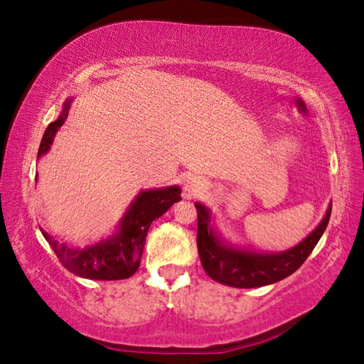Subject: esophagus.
<instances>
[{
	"instance_id": "esophagus-1",
	"label": "esophagus",
	"mask_w": 364,
	"mask_h": 364,
	"mask_svg": "<svg viewBox=\"0 0 364 364\" xmlns=\"http://www.w3.org/2000/svg\"><path fill=\"white\" fill-rule=\"evenodd\" d=\"M205 189H207V183L204 178H200V176H189L183 184V193L188 197L200 196Z\"/></svg>"
}]
</instances>
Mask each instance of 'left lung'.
Listing matches in <instances>:
<instances>
[{
	"label": "left lung",
	"instance_id": "1",
	"mask_svg": "<svg viewBox=\"0 0 364 364\" xmlns=\"http://www.w3.org/2000/svg\"><path fill=\"white\" fill-rule=\"evenodd\" d=\"M194 205L197 208V249L205 273L220 284L241 289L274 284L295 273L321 239L332 210V202H329L319 225L294 247L282 252H260L226 241L215 226L210 208L200 202Z\"/></svg>",
	"mask_w": 364,
	"mask_h": 364
}]
</instances>
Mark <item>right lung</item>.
<instances>
[{"label":"right lung","mask_w":364,"mask_h":364,"mask_svg":"<svg viewBox=\"0 0 364 364\" xmlns=\"http://www.w3.org/2000/svg\"><path fill=\"white\" fill-rule=\"evenodd\" d=\"M72 101L73 97L67 100L58 119L48 125L38 149V159L51 149L54 136L69 117ZM178 200H181V188L176 184L143 189L128 205L115 231L110 236L101 239L100 242L86 245V247H72L64 242L60 244L51 234L43 231L41 228L40 230L53 247L54 254L58 255L59 262L70 273L80 278L97 281L127 279L134 274L139 267L151 223L162 217Z\"/></svg>","instance_id":"right-lung-1"}]
</instances>
